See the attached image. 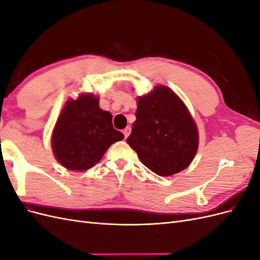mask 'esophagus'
I'll list each match as a JSON object with an SVG mask.
<instances>
[{
	"instance_id": "34e87169",
	"label": "esophagus",
	"mask_w": 260,
	"mask_h": 260,
	"mask_svg": "<svg viewBox=\"0 0 260 260\" xmlns=\"http://www.w3.org/2000/svg\"><path fill=\"white\" fill-rule=\"evenodd\" d=\"M122 132H123V135H124V138H128L129 135L131 133V127H129V125H128V127H125V128L123 129Z\"/></svg>"
}]
</instances>
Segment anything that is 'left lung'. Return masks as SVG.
Here are the masks:
<instances>
[{
	"label": "left lung",
	"mask_w": 260,
	"mask_h": 260,
	"mask_svg": "<svg viewBox=\"0 0 260 260\" xmlns=\"http://www.w3.org/2000/svg\"><path fill=\"white\" fill-rule=\"evenodd\" d=\"M137 119L127 143L149 170L169 177L190 166L199 148L198 125L186 105L166 85L138 96Z\"/></svg>",
	"instance_id": "left-lung-1"
}]
</instances>
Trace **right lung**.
Wrapping results in <instances>:
<instances>
[{
  "mask_svg": "<svg viewBox=\"0 0 260 260\" xmlns=\"http://www.w3.org/2000/svg\"><path fill=\"white\" fill-rule=\"evenodd\" d=\"M112 119V114L100 107V99L92 93L68 100L52 132L55 158L69 170L92 168L109 146L124 138L114 129Z\"/></svg>",
  "mask_w": 260,
  "mask_h": 260,
  "instance_id": "obj_1",
  "label": "right lung"
}]
</instances>
